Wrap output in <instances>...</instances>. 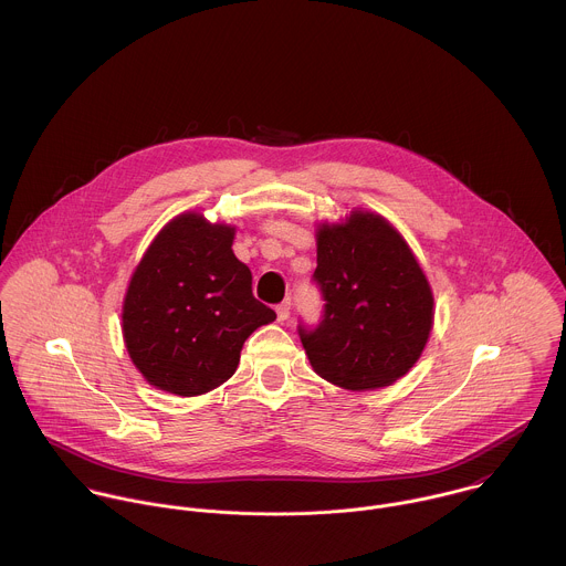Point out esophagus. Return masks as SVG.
<instances>
[{"label": "esophagus", "instance_id": "34e87169", "mask_svg": "<svg viewBox=\"0 0 566 566\" xmlns=\"http://www.w3.org/2000/svg\"><path fill=\"white\" fill-rule=\"evenodd\" d=\"M290 310H292V301L287 298V301H283L281 305H276V318L283 323V321H287L290 318Z\"/></svg>", "mask_w": 566, "mask_h": 566}]
</instances>
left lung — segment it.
Segmentation results:
<instances>
[{"mask_svg":"<svg viewBox=\"0 0 566 566\" xmlns=\"http://www.w3.org/2000/svg\"><path fill=\"white\" fill-rule=\"evenodd\" d=\"M321 323H298L314 370L346 390L395 384L420 357L433 296L403 238L379 216L355 211L318 229Z\"/></svg>","mask_w":566,"mask_h":566,"instance_id":"8db88e82","label":"left lung"}]
</instances>
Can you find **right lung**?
I'll return each instance as SVG.
<instances>
[{
	"label": "right lung",
	"mask_w": 566,
	"mask_h": 566,
	"mask_svg": "<svg viewBox=\"0 0 566 566\" xmlns=\"http://www.w3.org/2000/svg\"><path fill=\"white\" fill-rule=\"evenodd\" d=\"M235 231L202 216L174 218L137 265L124 301L130 359L157 388L205 395L240 364L245 337L276 314L252 296V274L233 254Z\"/></svg>",
	"instance_id": "obj_1"
}]
</instances>
